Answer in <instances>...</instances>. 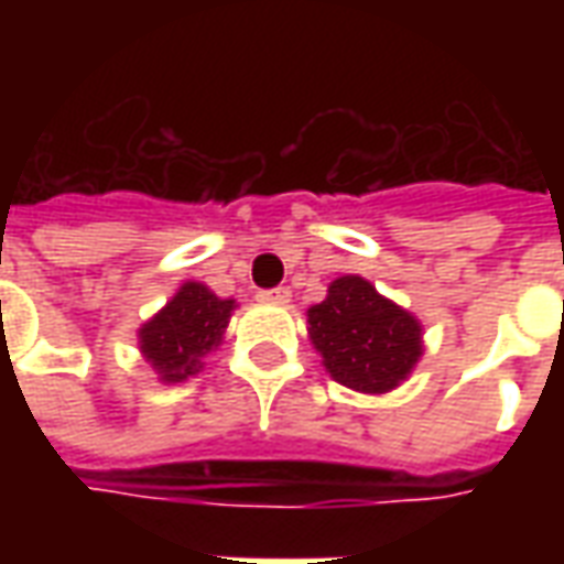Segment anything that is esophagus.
<instances>
[{
  "label": "esophagus",
  "mask_w": 564,
  "mask_h": 564,
  "mask_svg": "<svg viewBox=\"0 0 564 564\" xmlns=\"http://www.w3.org/2000/svg\"><path fill=\"white\" fill-rule=\"evenodd\" d=\"M290 299H293L290 286H274V290H262L259 293V302H269V305H286Z\"/></svg>",
  "instance_id": "esophagus-1"
}]
</instances>
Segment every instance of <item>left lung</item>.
Returning a JSON list of instances; mask_svg holds the SVG:
<instances>
[{"label":"left lung","mask_w":564,"mask_h":564,"mask_svg":"<svg viewBox=\"0 0 564 564\" xmlns=\"http://www.w3.org/2000/svg\"><path fill=\"white\" fill-rule=\"evenodd\" d=\"M307 335L332 378L356 392L395 390L423 356V326L366 278L344 274L307 307Z\"/></svg>","instance_id":"obj_1"}]
</instances>
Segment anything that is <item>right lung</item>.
<instances>
[{"label":"right lung","instance_id":"1","mask_svg":"<svg viewBox=\"0 0 564 564\" xmlns=\"http://www.w3.org/2000/svg\"><path fill=\"white\" fill-rule=\"evenodd\" d=\"M235 299H220L205 283L186 281L172 302L139 329V350L162 383H181L202 371L229 326Z\"/></svg>","mask_w":564,"mask_h":564}]
</instances>
